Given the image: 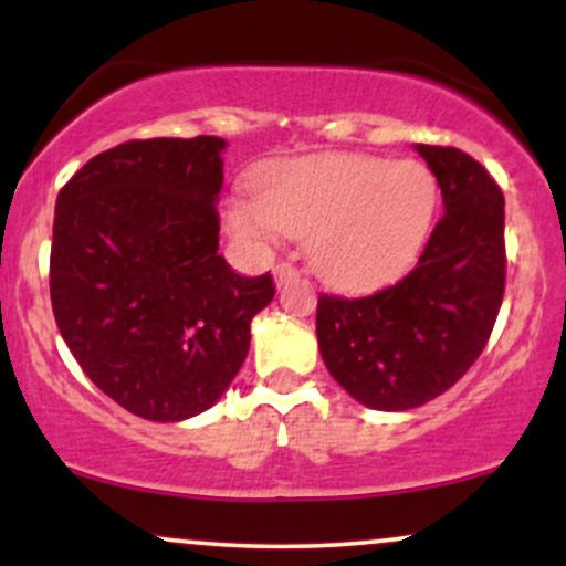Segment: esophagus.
Here are the masks:
<instances>
[{"mask_svg":"<svg viewBox=\"0 0 566 566\" xmlns=\"http://www.w3.org/2000/svg\"><path fill=\"white\" fill-rule=\"evenodd\" d=\"M301 276V271L295 269L292 263H279L274 269V279H276V287H284V284L295 282V279Z\"/></svg>","mask_w":566,"mask_h":566,"instance_id":"obj_1","label":"esophagus"}]
</instances>
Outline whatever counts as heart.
<instances>
[{"mask_svg":"<svg viewBox=\"0 0 566 566\" xmlns=\"http://www.w3.org/2000/svg\"><path fill=\"white\" fill-rule=\"evenodd\" d=\"M439 184L415 159L316 154L261 172L255 197L233 199L229 229L263 244L279 231L308 237L311 263L337 287L399 274L431 229Z\"/></svg>","mask_w":566,"mask_h":566,"instance_id":"heart-1","label":"heart"}]
</instances>
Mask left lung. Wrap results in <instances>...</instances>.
<instances>
[{"instance_id":"obj_1","label":"left lung","mask_w":566,"mask_h":566,"mask_svg":"<svg viewBox=\"0 0 566 566\" xmlns=\"http://www.w3.org/2000/svg\"><path fill=\"white\" fill-rule=\"evenodd\" d=\"M415 148L444 201L418 265L373 295H322L316 305L329 375L386 412L426 405L469 373L505 292V199L495 178L460 148Z\"/></svg>"}]
</instances>
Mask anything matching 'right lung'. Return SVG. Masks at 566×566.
I'll list each match as a JSON object with an SVG mask.
<instances>
[{"mask_svg":"<svg viewBox=\"0 0 566 566\" xmlns=\"http://www.w3.org/2000/svg\"><path fill=\"white\" fill-rule=\"evenodd\" d=\"M223 138L127 140L55 201L50 301L63 340L119 407L157 423L210 409L250 350L274 279L218 255Z\"/></svg>","mask_w":566,"mask_h":566,"instance_id":"right-lung-1","label":"right lung"}]
</instances>
